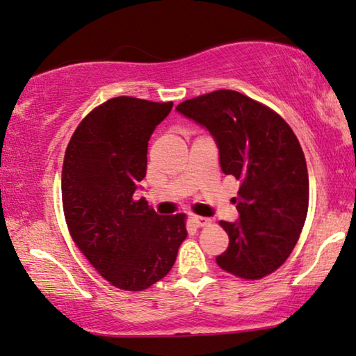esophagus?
Masks as SVG:
<instances>
[{
    "mask_svg": "<svg viewBox=\"0 0 356 356\" xmlns=\"http://www.w3.org/2000/svg\"><path fill=\"white\" fill-rule=\"evenodd\" d=\"M190 222L193 224L195 227H207L211 224L208 218H203V216H197V214H193V216H190Z\"/></svg>",
    "mask_w": 356,
    "mask_h": 356,
    "instance_id": "1",
    "label": "esophagus"
}]
</instances>
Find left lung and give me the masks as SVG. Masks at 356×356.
I'll use <instances>...</instances> for the list:
<instances>
[{
	"label": "left lung",
	"mask_w": 356,
	"mask_h": 356,
	"mask_svg": "<svg viewBox=\"0 0 356 356\" xmlns=\"http://www.w3.org/2000/svg\"><path fill=\"white\" fill-rule=\"evenodd\" d=\"M177 111L216 138L221 169L242 182L237 222L219 221L229 247L218 266L258 280L287 261L308 213L309 184L303 149L274 109L234 90L185 99Z\"/></svg>",
	"instance_id": "8db88e82"
}]
</instances>
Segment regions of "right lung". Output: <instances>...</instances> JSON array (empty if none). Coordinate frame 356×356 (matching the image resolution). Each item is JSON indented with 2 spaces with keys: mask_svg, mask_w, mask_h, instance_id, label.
Here are the masks:
<instances>
[{
  "mask_svg": "<svg viewBox=\"0 0 356 356\" xmlns=\"http://www.w3.org/2000/svg\"><path fill=\"white\" fill-rule=\"evenodd\" d=\"M172 103L116 97L79 124L63 163V209L69 234L114 287L142 292L176 263L187 237L184 213L159 216L135 200L147 174L148 140Z\"/></svg>",
  "mask_w": 356,
  "mask_h": 356,
  "instance_id": "add662e5",
  "label": "right lung"
}]
</instances>
